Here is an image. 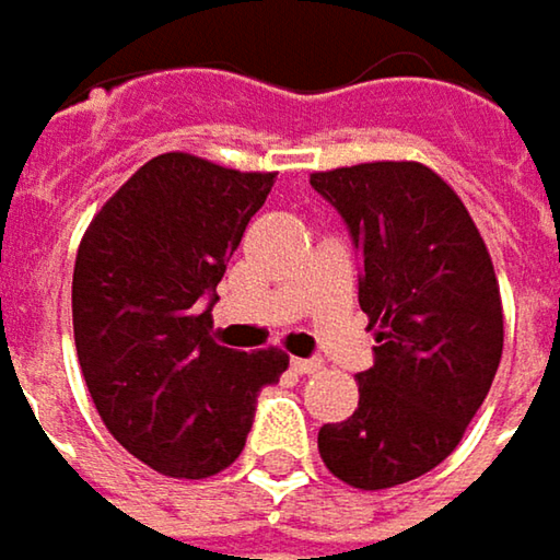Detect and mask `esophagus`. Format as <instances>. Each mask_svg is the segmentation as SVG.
<instances>
[{
  "mask_svg": "<svg viewBox=\"0 0 560 560\" xmlns=\"http://www.w3.org/2000/svg\"><path fill=\"white\" fill-rule=\"evenodd\" d=\"M293 371L296 374H318L322 371V361L318 358H293Z\"/></svg>",
  "mask_w": 560,
  "mask_h": 560,
  "instance_id": "34e87169",
  "label": "esophagus"
}]
</instances>
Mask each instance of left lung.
<instances>
[{
  "instance_id": "obj_1",
  "label": "left lung",
  "mask_w": 560,
  "mask_h": 560,
  "mask_svg": "<svg viewBox=\"0 0 560 560\" xmlns=\"http://www.w3.org/2000/svg\"><path fill=\"white\" fill-rule=\"evenodd\" d=\"M364 264L358 303L381 341L358 374V409L318 429L325 467L358 490L416 480L452 455L503 354L490 250L460 196L419 161L310 176Z\"/></svg>"
}]
</instances>
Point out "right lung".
<instances>
[{
	"instance_id": "obj_1",
	"label": "right lung",
	"mask_w": 560,
	"mask_h": 560,
	"mask_svg": "<svg viewBox=\"0 0 560 560\" xmlns=\"http://www.w3.org/2000/svg\"><path fill=\"white\" fill-rule=\"evenodd\" d=\"M273 176L158 154L105 199L77 250L83 381L112 439L164 477L225 470L245 452L260 386L290 368L280 348L219 345V296L208 299Z\"/></svg>"
}]
</instances>
